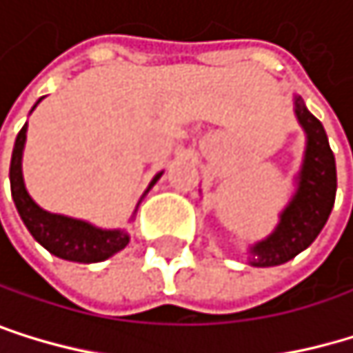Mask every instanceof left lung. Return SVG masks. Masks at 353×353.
Listing matches in <instances>:
<instances>
[{"label": "left lung", "instance_id": "obj_1", "mask_svg": "<svg viewBox=\"0 0 353 353\" xmlns=\"http://www.w3.org/2000/svg\"><path fill=\"white\" fill-rule=\"evenodd\" d=\"M294 113L307 132V149L294 198L280 216L276 232L250 248V265L272 268L294 259L322 232L337 193V166L328 137L318 117H314L301 97L294 99Z\"/></svg>", "mask_w": 353, "mask_h": 353}]
</instances>
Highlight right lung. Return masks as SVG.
Wrapping results in <instances>:
<instances>
[{
    "mask_svg": "<svg viewBox=\"0 0 353 353\" xmlns=\"http://www.w3.org/2000/svg\"><path fill=\"white\" fill-rule=\"evenodd\" d=\"M25 139H27V124L23 126V130L19 132L14 143L12 162H10V187H12V198H14L16 210H19L31 236L52 254L67 259V261H77V263H99L124 248L130 240L126 232H119V229H97L77 219L46 212L29 198L25 183H23V170H21ZM160 176L162 172L151 181V185Z\"/></svg>",
    "mask_w": 353,
    "mask_h": 353,
    "instance_id": "1",
    "label": "right lung"
}]
</instances>
